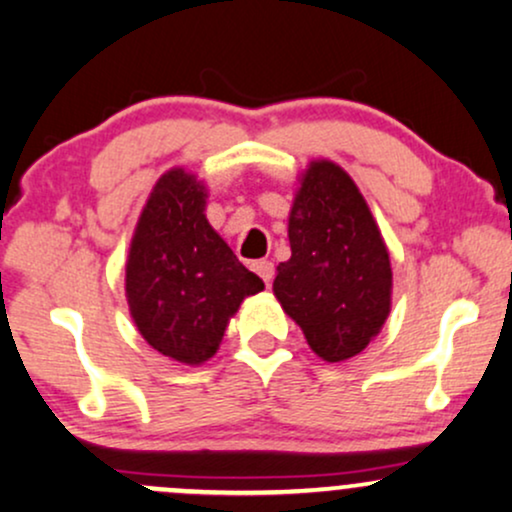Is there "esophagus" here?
Wrapping results in <instances>:
<instances>
[{
	"instance_id": "34e87169",
	"label": "esophagus",
	"mask_w": 512,
	"mask_h": 512,
	"mask_svg": "<svg viewBox=\"0 0 512 512\" xmlns=\"http://www.w3.org/2000/svg\"><path fill=\"white\" fill-rule=\"evenodd\" d=\"M252 269H255L257 274L262 276L264 279V284H272V279H274V264L269 262V260H257L255 264H252Z\"/></svg>"
}]
</instances>
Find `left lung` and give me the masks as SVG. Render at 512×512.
I'll use <instances>...</instances> for the list:
<instances>
[{
	"mask_svg": "<svg viewBox=\"0 0 512 512\" xmlns=\"http://www.w3.org/2000/svg\"><path fill=\"white\" fill-rule=\"evenodd\" d=\"M289 243L276 301L322 361L361 354L390 315L392 264L361 190L334 161H310L298 178Z\"/></svg>",
	"mask_w": 512,
	"mask_h": 512,
	"instance_id": "left-lung-1",
	"label": "left lung"
}]
</instances>
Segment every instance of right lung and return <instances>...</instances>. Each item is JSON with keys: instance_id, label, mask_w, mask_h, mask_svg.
Here are the masks:
<instances>
[{"instance_id": "obj_1", "label": "right lung", "mask_w": 512, "mask_h": 512, "mask_svg": "<svg viewBox=\"0 0 512 512\" xmlns=\"http://www.w3.org/2000/svg\"><path fill=\"white\" fill-rule=\"evenodd\" d=\"M207 185L170 168L146 199L125 267V296L146 344L182 366L219 351L240 303L264 289L207 221Z\"/></svg>"}]
</instances>
